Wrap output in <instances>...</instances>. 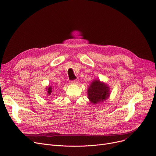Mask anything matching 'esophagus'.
I'll use <instances>...</instances> for the list:
<instances>
[{"mask_svg":"<svg viewBox=\"0 0 156 156\" xmlns=\"http://www.w3.org/2000/svg\"><path fill=\"white\" fill-rule=\"evenodd\" d=\"M69 83H70V84H76V83H77V81H76V80H72V81H70Z\"/></svg>","mask_w":156,"mask_h":156,"instance_id":"34e87169","label":"esophagus"}]
</instances>
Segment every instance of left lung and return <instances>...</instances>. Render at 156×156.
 <instances>
[{
	"label": "left lung",
	"mask_w": 156,
	"mask_h": 156,
	"mask_svg": "<svg viewBox=\"0 0 156 156\" xmlns=\"http://www.w3.org/2000/svg\"><path fill=\"white\" fill-rule=\"evenodd\" d=\"M110 96V88L107 83L99 80H94L87 89V96L90 102L96 105L105 101Z\"/></svg>",
	"instance_id": "1"
}]
</instances>
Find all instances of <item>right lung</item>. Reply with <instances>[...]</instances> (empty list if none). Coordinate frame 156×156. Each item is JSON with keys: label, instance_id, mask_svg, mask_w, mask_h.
<instances>
[{"label": "right lung", "instance_id": "1", "mask_svg": "<svg viewBox=\"0 0 156 156\" xmlns=\"http://www.w3.org/2000/svg\"><path fill=\"white\" fill-rule=\"evenodd\" d=\"M46 90L47 92V95L49 96V95H51V93L53 92V88L51 86H48L46 87Z\"/></svg>", "mask_w": 156, "mask_h": 156}]
</instances>
